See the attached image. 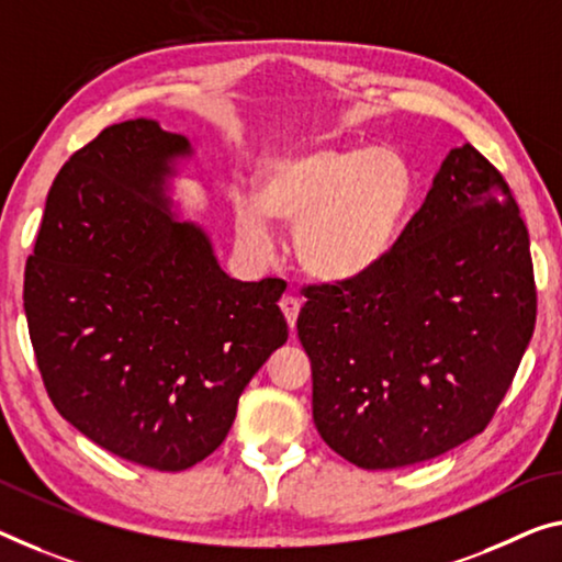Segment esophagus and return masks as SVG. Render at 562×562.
<instances>
[{
  "instance_id": "obj_1",
  "label": "esophagus",
  "mask_w": 562,
  "mask_h": 562,
  "mask_svg": "<svg viewBox=\"0 0 562 562\" xmlns=\"http://www.w3.org/2000/svg\"><path fill=\"white\" fill-rule=\"evenodd\" d=\"M279 306H281V314L286 316L289 329L293 331V329H296V318H299V311H301L299 296H291V293H286V296H283V299L279 301Z\"/></svg>"
}]
</instances>
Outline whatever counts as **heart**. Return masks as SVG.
Returning a JSON list of instances; mask_svg holds the SVG:
<instances>
[{"instance_id": "heart-1", "label": "heart", "mask_w": 562, "mask_h": 562, "mask_svg": "<svg viewBox=\"0 0 562 562\" xmlns=\"http://www.w3.org/2000/svg\"><path fill=\"white\" fill-rule=\"evenodd\" d=\"M412 172L386 148H314L258 172L233 198L240 244L271 251L269 215L293 228L299 263L318 281H351L382 261L412 201Z\"/></svg>"}]
</instances>
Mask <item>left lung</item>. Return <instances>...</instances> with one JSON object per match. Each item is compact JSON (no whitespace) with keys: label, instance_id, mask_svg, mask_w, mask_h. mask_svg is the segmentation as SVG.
<instances>
[{"label":"left lung","instance_id":"8db88e82","mask_svg":"<svg viewBox=\"0 0 562 562\" xmlns=\"http://www.w3.org/2000/svg\"><path fill=\"white\" fill-rule=\"evenodd\" d=\"M314 425L364 470L427 462L490 425L535 329L528 228L464 143L364 276L304 289Z\"/></svg>","mask_w":562,"mask_h":562}]
</instances>
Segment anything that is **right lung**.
<instances>
[{"instance_id": "obj_1", "label": "right lung", "mask_w": 562, "mask_h": 562, "mask_svg": "<svg viewBox=\"0 0 562 562\" xmlns=\"http://www.w3.org/2000/svg\"><path fill=\"white\" fill-rule=\"evenodd\" d=\"M193 153L155 120L110 125L49 188L24 314L57 412L102 450L160 472L209 457L238 396L289 339L281 279L236 281L170 213Z\"/></svg>"}]
</instances>
